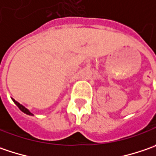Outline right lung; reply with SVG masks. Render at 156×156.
<instances>
[{"label":"right lung","instance_id":"add662e5","mask_svg":"<svg viewBox=\"0 0 156 156\" xmlns=\"http://www.w3.org/2000/svg\"><path fill=\"white\" fill-rule=\"evenodd\" d=\"M12 98L13 102H14V103H15V104H16V105L18 107H19V109H20V110H21L22 112H23L24 113H26V114H28V115H31V116H32V115H34V114H33V113H32V112H31L30 111V110L28 109V108H26V107H25L24 105H21V104H20L19 102H17L16 100V99H14L13 98Z\"/></svg>","mask_w":156,"mask_h":156}]
</instances>
